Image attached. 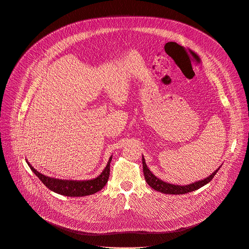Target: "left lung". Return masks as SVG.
Returning <instances> with one entry per match:
<instances>
[{"label":"left lung","mask_w":249,"mask_h":249,"mask_svg":"<svg viewBox=\"0 0 249 249\" xmlns=\"http://www.w3.org/2000/svg\"><path fill=\"white\" fill-rule=\"evenodd\" d=\"M221 168V166L216 169L210 176H208L207 178L201 180V181H197L195 182L193 184L190 185H185V186H179V185H174V184H169L166 182H163L162 180H160L159 178H157L155 175H153L151 173V171L148 169V167L146 166L145 164V160L144 157L142 155V169H143V175L145 178L146 183L155 191L160 192L162 194H167V195H184V194H188L194 191H196L197 189L205 186L206 184H208L216 175V173L218 172V170Z\"/></svg>","instance_id":"1"}]
</instances>
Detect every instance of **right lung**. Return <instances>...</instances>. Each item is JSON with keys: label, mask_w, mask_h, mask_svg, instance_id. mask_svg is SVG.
<instances>
[{"label": "right lung", "mask_w": 249, "mask_h": 249, "mask_svg": "<svg viewBox=\"0 0 249 249\" xmlns=\"http://www.w3.org/2000/svg\"><path fill=\"white\" fill-rule=\"evenodd\" d=\"M112 159V155L109 157V160L107 164L104 171L97 178L92 180H84V181H74V180H61L55 179L52 177H48L39 171H37L32 165L26 160L28 166L32 170V172L40 179V181L51 191L62 195L65 196H86L90 195H94L104 189L106 184L107 183L109 172H110V162Z\"/></svg>", "instance_id": "right-lung-1"}]
</instances>
